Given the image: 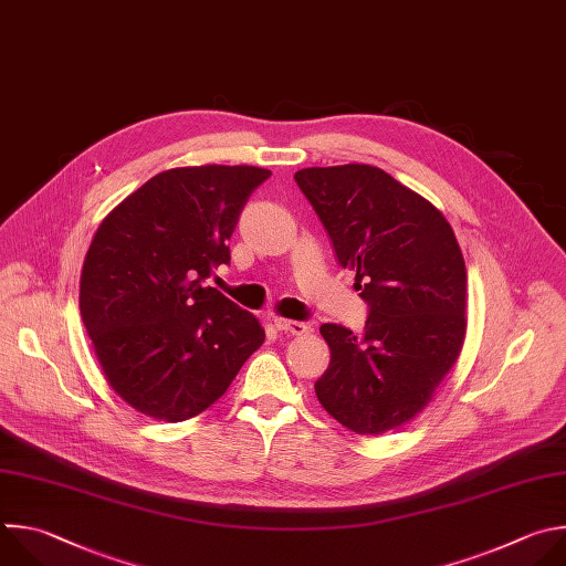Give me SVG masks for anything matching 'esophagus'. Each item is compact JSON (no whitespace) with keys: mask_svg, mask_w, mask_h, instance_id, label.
<instances>
[{"mask_svg":"<svg viewBox=\"0 0 566 566\" xmlns=\"http://www.w3.org/2000/svg\"><path fill=\"white\" fill-rule=\"evenodd\" d=\"M274 327L281 329V332H287V334H294V336H301L307 332V325L303 321H290V318H283V316H274Z\"/></svg>","mask_w":566,"mask_h":566,"instance_id":"obj_1","label":"esophagus"}]
</instances>
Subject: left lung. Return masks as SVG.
Segmentation results:
<instances>
[{"label": "left lung", "instance_id": "left-lung-1", "mask_svg": "<svg viewBox=\"0 0 566 566\" xmlns=\"http://www.w3.org/2000/svg\"><path fill=\"white\" fill-rule=\"evenodd\" d=\"M294 180L370 305L361 336L321 325L329 366L316 397L357 434L388 432L428 406L462 353L469 279L460 243L430 200L379 167H307Z\"/></svg>", "mask_w": 566, "mask_h": 566}]
</instances>
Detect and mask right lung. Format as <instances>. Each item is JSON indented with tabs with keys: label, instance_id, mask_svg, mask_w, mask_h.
<instances>
[{
	"label": "right lung",
	"instance_id": "right-lung-1",
	"mask_svg": "<svg viewBox=\"0 0 566 566\" xmlns=\"http://www.w3.org/2000/svg\"><path fill=\"white\" fill-rule=\"evenodd\" d=\"M250 165L176 167L99 222L80 276V314L106 384L138 412L185 421L230 388L265 342L259 318L205 285L252 191Z\"/></svg>",
	"mask_w": 566,
	"mask_h": 566
}]
</instances>
